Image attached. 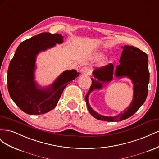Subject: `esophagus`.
<instances>
[{
	"label": "esophagus",
	"instance_id": "34e87169",
	"mask_svg": "<svg viewBox=\"0 0 159 159\" xmlns=\"http://www.w3.org/2000/svg\"><path fill=\"white\" fill-rule=\"evenodd\" d=\"M81 73L88 75L90 74V70L88 68H87V67H83V68L81 69Z\"/></svg>",
	"mask_w": 159,
	"mask_h": 159
}]
</instances>
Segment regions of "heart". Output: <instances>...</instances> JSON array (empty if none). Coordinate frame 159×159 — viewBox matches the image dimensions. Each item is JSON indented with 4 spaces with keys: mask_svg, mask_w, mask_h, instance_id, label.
I'll use <instances>...</instances> for the list:
<instances>
[{
    "mask_svg": "<svg viewBox=\"0 0 159 159\" xmlns=\"http://www.w3.org/2000/svg\"><path fill=\"white\" fill-rule=\"evenodd\" d=\"M99 56H100V55H99Z\"/></svg>",
    "mask_w": 159,
    "mask_h": 159,
    "instance_id": "heart-1",
    "label": "heart"
}]
</instances>
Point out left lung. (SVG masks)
<instances>
[{"label": "left lung", "instance_id": "obj_1", "mask_svg": "<svg viewBox=\"0 0 159 159\" xmlns=\"http://www.w3.org/2000/svg\"><path fill=\"white\" fill-rule=\"evenodd\" d=\"M122 48L123 50L119 60L120 64L117 66L114 75L119 78L127 77L132 80L134 85L133 99L131 103L123 113L115 117L105 116L95 112L89 104V93L95 89H101L103 85L111 81L113 78V65L112 64L97 68L93 71V75L97 80L91 78V85L85 95V99L89 112L93 117L100 121H121L130 117L137 111L145 102L147 97L149 82L147 54L132 46H122Z\"/></svg>", "mask_w": 159, "mask_h": 159}]
</instances>
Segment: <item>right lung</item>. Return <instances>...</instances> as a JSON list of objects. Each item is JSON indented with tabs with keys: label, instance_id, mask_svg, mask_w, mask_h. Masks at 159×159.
Returning a JSON list of instances; mask_svg holds the SVG:
<instances>
[{
	"label": "right lung",
	"instance_id": "add662e5",
	"mask_svg": "<svg viewBox=\"0 0 159 159\" xmlns=\"http://www.w3.org/2000/svg\"><path fill=\"white\" fill-rule=\"evenodd\" d=\"M60 34L43 32L21 42L8 69V90L17 106L29 115L50 111L58 102L67 85L79 76L75 70L64 71L47 88H40L34 81L36 56L63 42Z\"/></svg>",
	"mask_w": 159,
	"mask_h": 159
}]
</instances>
